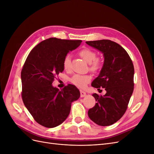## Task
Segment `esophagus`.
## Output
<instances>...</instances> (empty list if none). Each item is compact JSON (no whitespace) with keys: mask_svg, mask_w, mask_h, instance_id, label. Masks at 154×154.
Listing matches in <instances>:
<instances>
[{"mask_svg":"<svg viewBox=\"0 0 154 154\" xmlns=\"http://www.w3.org/2000/svg\"><path fill=\"white\" fill-rule=\"evenodd\" d=\"M86 95H87V93L85 91L80 90V96H81V97H85Z\"/></svg>","mask_w":154,"mask_h":154,"instance_id":"34e87169","label":"esophagus"}]
</instances>
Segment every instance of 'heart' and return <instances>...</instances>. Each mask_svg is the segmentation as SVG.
Returning a JSON list of instances; mask_svg holds the SVG:
<instances>
[{
	"label": "heart",
	"mask_w": 154,
	"mask_h": 154,
	"mask_svg": "<svg viewBox=\"0 0 154 154\" xmlns=\"http://www.w3.org/2000/svg\"><path fill=\"white\" fill-rule=\"evenodd\" d=\"M79 55L85 60V61L90 64V69L92 71H97L100 70L103 63L100 58H96V54L92 49L85 48L81 50L79 52ZM63 68L66 71H70L71 68V56L67 55L63 60ZM91 80V76L90 75H80V74H75L74 75L70 81L73 84L80 87L83 88L86 86L88 82Z\"/></svg>",
	"instance_id": "heart-1"
}]
</instances>
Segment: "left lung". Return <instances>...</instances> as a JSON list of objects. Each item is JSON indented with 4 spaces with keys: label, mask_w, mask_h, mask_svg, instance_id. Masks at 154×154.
<instances>
[{
    "label": "left lung",
    "mask_w": 154,
    "mask_h": 154,
    "mask_svg": "<svg viewBox=\"0 0 154 154\" xmlns=\"http://www.w3.org/2000/svg\"><path fill=\"white\" fill-rule=\"evenodd\" d=\"M103 55L104 62L98 76L91 85L105 88L106 94H92L96 105L88 111L89 118L100 126L117 122L127 109L134 91V68L129 55L122 46L109 40L86 42Z\"/></svg>",
    "instance_id": "left-lung-1"
}]
</instances>
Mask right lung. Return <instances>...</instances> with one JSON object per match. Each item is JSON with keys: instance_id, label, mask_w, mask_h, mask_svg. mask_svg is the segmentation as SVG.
Wrapping results in <instances>:
<instances>
[{"instance_id": "1", "label": "right lung", "mask_w": 154, "mask_h": 154, "mask_svg": "<svg viewBox=\"0 0 154 154\" xmlns=\"http://www.w3.org/2000/svg\"><path fill=\"white\" fill-rule=\"evenodd\" d=\"M81 40L50 38L31 50L21 72L22 100L40 125L54 128L67 119L71 103L80 96L76 87L68 85L60 91L53 86L54 76L64 70L67 53L80 46Z\"/></svg>"}]
</instances>
